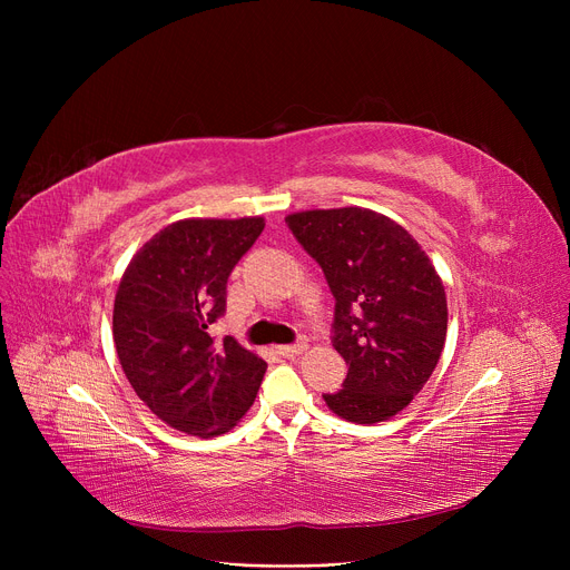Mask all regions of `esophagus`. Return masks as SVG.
I'll list each match as a JSON object with an SVG mask.
<instances>
[{"mask_svg":"<svg viewBox=\"0 0 570 570\" xmlns=\"http://www.w3.org/2000/svg\"><path fill=\"white\" fill-rule=\"evenodd\" d=\"M307 351V342H297L293 346H277V353L284 357H295V355H303Z\"/></svg>","mask_w":570,"mask_h":570,"instance_id":"1","label":"esophagus"}]
</instances>
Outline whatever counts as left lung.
I'll use <instances>...</instances> for the list:
<instances>
[{
  "instance_id": "obj_1",
  "label": "left lung",
  "mask_w": 570,
  "mask_h": 570,
  "mask_svg": "<svg viewBox=\"0 0 570 570\" xmlns=\"http://www.w3.org/2000/svg\"><path fill=\"white\" fill-rule=\"evenodd\" d=\"M286 224L335 295L333 346L348 374L323 400L348 423H383L411 404L439 363L448 331L443 282L415 237L374 209H305Z\"/></svg>"
}]
</instances>
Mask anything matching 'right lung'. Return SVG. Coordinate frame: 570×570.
Instances as JSON below:
<instances>
[{
	"label": "right lung",
	"mask_w": 570,
	"mask_h": 570,
	"mask_svg": "<svg viewBox=\"0 0 570 570\" xmlns=\"http://www.w3.org/2000/svg\"><path fill=\"white\" fill-rule=\"evenodd\" d=\"M265 228L263 217L179 219L134 254L115 293L112 340L131 387L173 430L209 439L256 400L263 357L207 327L226 309V282Z\"/></svg>",
	"instance_id": "obj_1"
}]
</instances>
